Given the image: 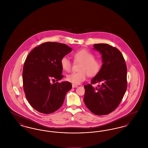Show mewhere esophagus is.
I'll use <instances>...</instances> for the list:
<instances>
[{"instance_id":"34e87169","label":"esophagus","mask_w":148,"mask_h":148,"mask_svg":"<svg viewBox=\"0 0 148 148\" xmlns=\"http://www.w3.org/2000/svg\"><path fill=\"white\" fill-rule=\"evenodd\" d=\"M77 85L75 84H72V88H77Z\"/></svg>"}]
</instances>
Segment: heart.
Here are the masks:
<instances>
[{"label":"heart","instance_id":"heart-1","mask_svg":"<svg viewBox=\"0 0 148 148\" xmlns=\"http://www.w3.org/2000/svg\"><path fill=\"white\" fill-rule=\"evenodd\" d=\"M73 56L75 63H80L78 72L72 73L66 75V80L73 84H79L86 79L88 75L94 77L101 70L102 64L100 60L95 59L94 55L90 51L81 49L75 51ZM63 70L69 72L71 69V63L68 57H63L60 60Z\"/></svg>","mask_w":148,"mask_h":148}]
</instances>
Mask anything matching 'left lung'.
<instances>
[{"label":"left lung","instance_id":"obj_1","mask_svg":"<svg viewBox=\"0 0 148 148\" xmlns=\"http://www.w3.org/2000/svg\"><path fill=\"white\" fill-rule=\"evenodd\" d=\"M93 49L101 54V70L84 85V101L86 107L95 115H107L119 105L127 88V68L122 54L115 47L107 44H94ZM98 83L99 88L92 85Z\"/></svg>","mask_w":148,"mask_h":148}]
</instances>
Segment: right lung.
<instances>
[{
	"instance_id": "right-lung-1",
	"label": "right lung",
	"mask_w": 148,
	"mask_h": 148,
	"mask_svg": "<svg viewBox=\"0 0 148 148\" xmlns=\"http://www.w3.org/2000/svg\"><path fill=\"white\" fill-rule=\"evenodd\" d=\"M71 50L62 43L44 42L27 56L23 71L24 91L29 104L38 112L50 114L63 105L72 85L68 82L51 84L50 81L63 77L60 60Z\"/></svg>"
}]
</instances>
